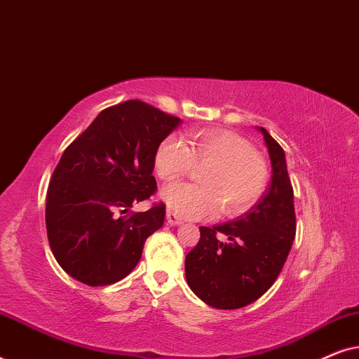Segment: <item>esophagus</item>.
<instances>
[{
    "label": "esophagus",
    "mask_w": 359,
    "mask_h": 359,
    "mask_svg": "<svg viewBox=\"0 0 359 359\" xmlns=\"http://www.w3.org/2000/svg\"><path fill=\"white\" fill-rule=\"evenodd\" d=\"M166 224L168 225H180V224H183V220H181L178 215H176L173 210H166Z\"/></svg>",
    "instance_id": "obj_1"
}]
</instances>
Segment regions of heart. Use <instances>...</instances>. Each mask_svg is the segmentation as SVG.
Masks as SVG:
<instances>
[{
	"mask_svg": "<svg viewBox=\"0 0 359 359\" xmlns=\"http://www.w3.org/2000/svg\"><path fill=\"white\" fill-rule=\"evenodd\" d=\"M205 166L201 184L173 183L161 191L166 208L181 219H204L222 212L227 217L247 212L258 203L268 186L266 161L247 140L232 132L204 130L188 137L161 142L155 154V170L161 180L171 181Z\"/></svg>",
	"mask_w": 359,
	"mask_h": 359,
	"instance_id": "b5f03b06",
	"label": "heart"
}]
</instances>
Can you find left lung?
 <instances>
[{"label":"left lung","mask_w":359,"mask_h":359,"mask_svg":"<svg viewBox=\"0 0 359 359\" xmlns=\"http://www.w3.org/2000/svg\"><path fill=\"white\" fill-rule=\"evenodd\" d=\"M271 160V183L248 212L214 227H201V238L186 255L191 291L215 309H240L263 296L286 263L296 237L294 191L286 155L264 127Z\"/></svg>","instance_id":"left-lung-1"}]
</instances>
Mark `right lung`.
Wrapping results in <instances>:
<instances>
[{
  "instance_id": "obj_1",
  "label": "right lung",
  "mask_w": 359,
  "mask_h": 359,
  "mask_svg": "<svg viewBox=\"0 0 359 359\" xmlns=\"http://www.w3.org/2000/svg\"><path fill=\"white\" fill-rule=\"evenodd\" d=\"M181 124L139 100L101 111L63 151L47 189L46 225L63 271L107 286L137 266L145 240L163 225L165 204L129 212L156 191L155 154Z\"/></svg>"
}]
</instances>
